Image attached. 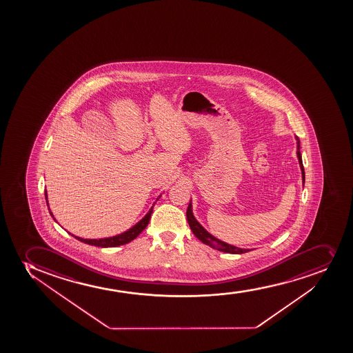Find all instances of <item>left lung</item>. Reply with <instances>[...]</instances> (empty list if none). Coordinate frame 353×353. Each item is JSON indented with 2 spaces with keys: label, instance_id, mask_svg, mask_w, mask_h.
<instances>
[{
  "label": "left lung",
  "instance_id": "obj_1",
  "mask_svg": "<svg viewBox=\"0 0 353 353\" xmlns=\"http://www.w3.org/2000/svg\"><path fill=\"white\" fill-rule=\"evenodd\" d=\"M296 141H297V157H299V162H300L301 170H302V179H303L304 184L305 174H304L303 163H302V155H301L300 152L301 147L299 137H296ZM186 218H188V223H189L190 228L194 232V234L197 236L198 239L201 240V243H205V245H209V246L216 248V250H220V252L231 253V254H243V253L248 252V250H243V248H239V247L232 246V245H228V243H224V241H221V240L216 239L213 235L210 234L209 232L206 231V230L198 223L194 214H192V205H191V203H190L189 206H188V210H186Z\"/></svg>",
  "mask_w": 353,
  "mask_h": 353
}]
</instances>
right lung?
Instances as JSON below:
<instances>
[{
	"instance_id": "obj_1",
	"label": "right lung",
	"mask_w": 353,
	"mask_h": 353,
	"mask_svg": "<svg viewBox=\"0 0 353 353\" xmlns=\"http://www.w3.org/2000/svg\"><path fill=\"white\" fill-rule=\"evenodd\" d=\"M46 199H48V197H46ZM46 203H48V201H46ZM152 213V208L149 210V212L145 214L143 219L140 220L134 228H130V230L125 232V233H122V234L110 236V238H106V239H83V238H79V236H74V235L73 236L76 239L79 240V241H81V243H88V245H92V246L117 247L120 246V245H125V243H128L129 241L135 239L137 235L140 234L141 232L143 231L144 228L148 226ZM51 216H52V213H51Z\"/></svg>"
}]
</instances>
